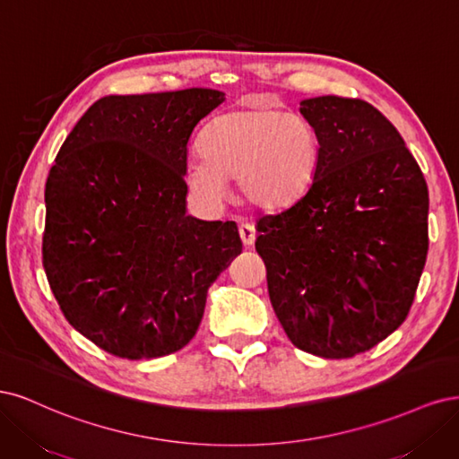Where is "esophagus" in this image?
Wrapping results in <instances>:
<instances>
[{
    "label": "esophagus",
    "instance_id": "1",
    "mask_svg": "<svg viewBox=\"0 0 459 459\" xmlns=\"http://www.w3.org/2000/svg\"><path fill=\"white\" fill-rule=\"evenodd\" d=\"M238 232H240V238H242L244 246H251L255 242V227L251 223H242L238 227Z\"/></svg>",
    "mask_w": 459,
    "mask_h": 459
}]
</instances>
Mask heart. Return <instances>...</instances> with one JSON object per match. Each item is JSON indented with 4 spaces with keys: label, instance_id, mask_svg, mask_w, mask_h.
<instances>
[{
    "label": "heart",
    "instance_id": "heart-1",
    "mask_svg": "<svg viewBox=\"0 0 459 459\" xmlns=\"http://www.w3.org/2000/svg\"><path fill=\"white\" fill-rule=\"evenodd\" d=\"M202 160L186 166V181L200 195L223 196L238 179L242 196L263 210L298 200L315 179L318 133L305 117L276 108H238L217 116L200 139Z\"/></svg>",
    "mask_w": 459,
    "mask_h": 459
}]
</instances>
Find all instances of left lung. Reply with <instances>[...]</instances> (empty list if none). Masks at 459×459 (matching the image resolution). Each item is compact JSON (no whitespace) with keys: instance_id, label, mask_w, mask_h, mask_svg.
Returning <instances> with one entry per match:
<instances>
[{"instance_id":"left-lung-1","label":"left lung","mask_w":459,"mask_h":459,"mask_svg":"<svg viewBox=\"0 0 459 459\" xmlns=\"http://www.w3.org/2000/svg\"><path fill=\"white\" fill-rule=\"evenodd\" d=\"M320 160L305 195L257 219L255 249L290 342L351 359L406 320L425 267L429 192L396 127L369 102L301 100Z\"/></svg>"}]
</instances>
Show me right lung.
Returning a JSON list of instances; mask_svg holds the SVG:
<instances>
[{
	"instance_id": "1",
	"label": "right lung",
	"mask_w": 459,
	"mask_h": 459,
	"mask_svg": "<svg viewBox=\"0 0 459 459\" xmlns=\"http://www.w3.org/2000/svg\"><path fill=\"white\" fill-rule=\"evenodd\" d=\"M223 100L204 87L102 97L55 158L43 269L70 326L114 357L183 349L240 255L234 221L186 215L188 141Z\"/></svg>"
}]
</instances>
